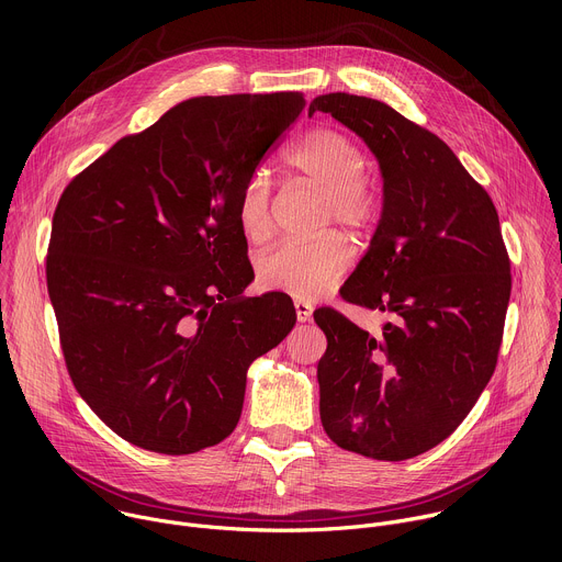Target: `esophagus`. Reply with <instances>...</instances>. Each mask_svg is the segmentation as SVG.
<instances>
[{"mask_svg": "<svg viewBox=\"0 0 562 562\" xmlns=\"http://www.w3.org/2000/svg\"><path fill=\"white\" fill-rule=\"evenodd\" d=\"M293 304H295V317H297V323H308L311 313H313L311 302H306V300H295Z\"/></svg>", "mask_w": 562, "mask_h": 562, "instance_id": "esophagus-1", "label": "esophagus"}]
</instances>
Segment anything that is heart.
<instances>
[{
    "label": "heart",
    "mask_w": 562,
    "mask_h": 562,
    "mask_svg": "<svg viewBox=\"0 0 562 562\" xmlns=\"http://www.w3.org/2000/svg\"><path fill=\"white\" fill-rule=\"evenodd\" d=\"M286 169L323 191L319 224L334 222L351 231H369L380 215V189L362 171L364 155L358 142L336 128L308 131L286 155ZM235 215L239 231L251 243H262L273 228V187L265 173H254L239 191ZM351 247L329 231L308 243H284L258 260V282L267 291H280L297 300L323 295L349 267Z\"/></svg>",
    "instance_id": "heart-1"
}]
</instances>
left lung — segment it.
<instances>
[{"label":"left lung","mask_w":562,"mask_h":562,"mask_svg":"<svg viewBox=\"0 0 562 562\" xmlns=\"http://www.w3.org/2000/svg\"><path fill=\"white\" fill-rule=\"evenodd\" d=\"M356 131L382 171V217L340 295L389 311L371 336L331 306L317 362L319 418L342 449L375 460L429 451L467 418L494 375L512 293L498 211L453 150L378 100L311 102Z\"/></svg>","instance_id":"8db88e82"}]
</instances>
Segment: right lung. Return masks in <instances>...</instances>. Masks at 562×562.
I'll list each match as a JSON object with an SVG mask.
<instances>
[{"label":"right lung","mask_w":562,"mask_h":562,"mask_svg":"<svg viewBox=\"0 0 562 562\" xmlns=\"http://www.w3.org/2000/svg\"><path fill=\"white\" fill-rule=\"evenodd\" d=\"M302 93L193 98L122 137L64 189L48 295L77 393L126 442L184 456L237 425L249 364L295 325L251 282L235 204Z\"/></svg>","instance_id":"1"}]
</instances>
